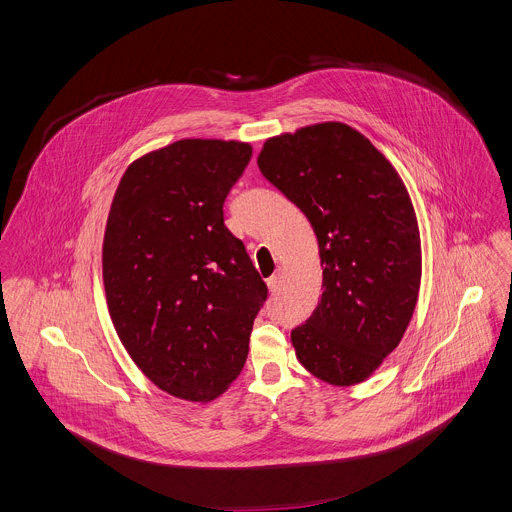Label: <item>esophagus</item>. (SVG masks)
Masks as SVG:
<instances>
[{"mask_svg": "<svg viewBox=\"0 0 512 512\" xmlns=\"http://www.w3.org/2000/svg\"><path fill=\"white\" fill-rule=\"evenodd\" d=\"M279 283H281V273H279V271L273 273V275L267 279V287H269L271 291H277V289H279Z\"/></svg>", "mask_w": 512, "mask_h": 512, "instance_id": "1", "label": "esophagus"}]
</instances>
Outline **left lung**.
Wrapping results in <instances>:
<instances>
[{
  "instance_id": "8db88e82",
  "label": "left lung",
  "mask_w": 512,
  "mask_h": 512,
  "mask_svg": "<svg viewBox=\"0 0 512 512\" xmlns=\"http://www.w3.org/2000/svg\"><path fill=\"white\" fill-rule=\"evenodd\" d=\"M261 174L294 202L318 237L322 298L291 330L304 367L348 387L401 342L421 279L419 229L389 160L344 123H318L265 141Z\"/></svg>"
}]
</instances>
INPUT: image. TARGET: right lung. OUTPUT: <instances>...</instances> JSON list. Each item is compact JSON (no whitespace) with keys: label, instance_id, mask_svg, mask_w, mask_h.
Masks as SVG:
<instances>
[{"label":"right lung","instance_id":"obj_1","mask_svg":"<svg viewBox=\"0 0 512 512\" xmlns=\"http://www.w3.org/2000/svg\"><path fill=\"white\" fill-rule=\"evenodd\" d=\"M251 145L180 139L133 162L103 241L111 320L162 391L210 401L243 371L267 285L225 225V200Z\"/></svg>","mask_w":512,"mask_h":512}]
</instances>
